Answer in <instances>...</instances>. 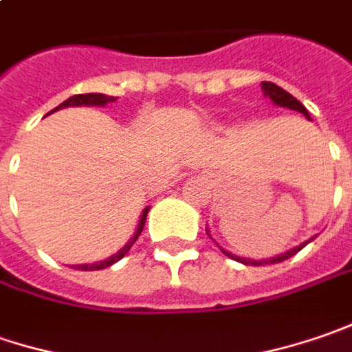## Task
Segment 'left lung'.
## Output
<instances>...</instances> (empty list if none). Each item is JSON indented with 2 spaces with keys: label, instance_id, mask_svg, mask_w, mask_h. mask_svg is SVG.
<instances>
[{
  "label": "left lung",
  "instance_id": "obj_1",
  "mask_svg": "<svg viewBox=\"0 0 352 352\" xmlns=\"http://www.w3.org/2000/svg\"><path fill=\"white\" fill-rule=\"evenodd\" d=\"M262 92H264V96L270 98L276 106H282V108H289V110H296L299 114H303L307 120H311L309 118V112L305 110V106L299 102L298 98H294L287 90H283L282 86L274 85V82H262ZM206 232H208V228H206ZM208 236H210V232H208ZM314 238H309V240H305V242H301L298 246H294L292 250H287V252L278 254V256H272V258H262V260H252V258H242V256H236V254L228 252V250H224L221 248L222 252L226 254L228 258H232V260H236L240 264H246V266H266V264H278V262H283V260H287V258H292V256H296V254L303 248V246H307Z\"/></svg>",
  "mask_w": 352,
  "mask_h": 352
}]
</instances>
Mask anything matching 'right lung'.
Segmentation results:
<instances>
[{
	"label": "right lung",
	"mask_w": 352,
	"mask_h": 352,
	"mask_svg": "<svg viewBox=\"0 0 352 352\" xmlns=\"http://www.w3.org/2000/svg\"><path fill=\"white\" fill-rule=\"evenodd\" d=\"M116 96H106V94H74V96H70L67 98L63 104H58L54 110L51 112H56V110H63V108H70V106H106V104H110V102H116ZM49 112V114H51ZM147 212H149V206H146L144 210H142V214H140V222H138V228H135V232H133V236L118 250L116 254H112L110 258H106V260H100V262H92V264H74L72 267H76V270H85V272H94V270H104V267L112 266L116 264L118 260H122L126 254L130 252V248L133 246V242L140 238L142 234V230H144V224L147 221Z\"/></svg>",
	"instance_id": "1"
}]
</instances>
